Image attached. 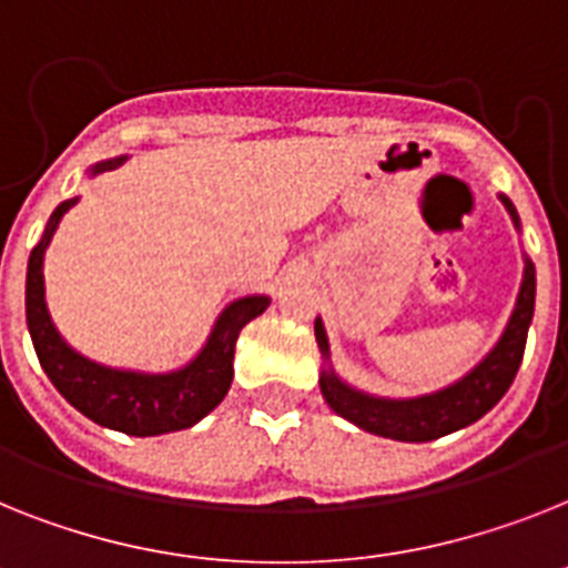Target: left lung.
I'll list each match as a JSON object with an SVG mask.
<instances>
[{
    "instance_id": "8db88e82",
    "label": "left lung",
    "mask_w": 568,
    "mask_h": 568,
    "mask_svg": "<svg viewBox=\"0 0 568 568\" xmlns=\"http://www.w3.org/2000/svg\"><path fill=\"white\" fill-rule=\"evenodd\" d=\"M499 199H503L505 211L511 213L514 227L519 231V216L514 211L511 199L508 195H499ZM535 265L526 256L517 306H514L511 321L505 326L497 346L462 381L438 389V393L418 395V398H378V395L361 393V389L349 387L346 381H341V375L328 364V337L323 321L317 317L314 337H317L321 355L326 361V369L321 373L323 398L337 416L357 424L361 430L395 438V442H433V438H442L447 433H456L479 422L508 393L514 375L523 364L528 326L535 317Z\"/></svg>"
}]
</instances>
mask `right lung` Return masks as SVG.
Returning a JSON list of instances; mask_svg holds the SVG:
<instances>
[{
	"label": "right lung",
	"mask_w": 568,
	"mask_h": 568,
	"mask_svg": "<svg viewBox=\"0 0 568 568\" xmlns=\"http://www.w3.org/2000/svg\"><path fill=\"white\" fill-rule=\"evenodd\" d=\"M123 161H126L123 155L100 161L92 166V175L114 170ZM74 204H78V199H69L51 213L40 245L33 247L31 260H28L26 317L42 369L65 402L100 427L126 433V436H161V433L193 427L213 407H219L227 395L233 381L236 337L245 328V323H251L268 308L271 300L265 294L233 300L213 323V332L202 352L187 366L173 369V373L150 375L94 364V361L71 349L69 343L60 337L49 306H45V276H42L45 247H49L63 213Z\"/></svg>",
	"instance_id": "1"
}]
</instances>
